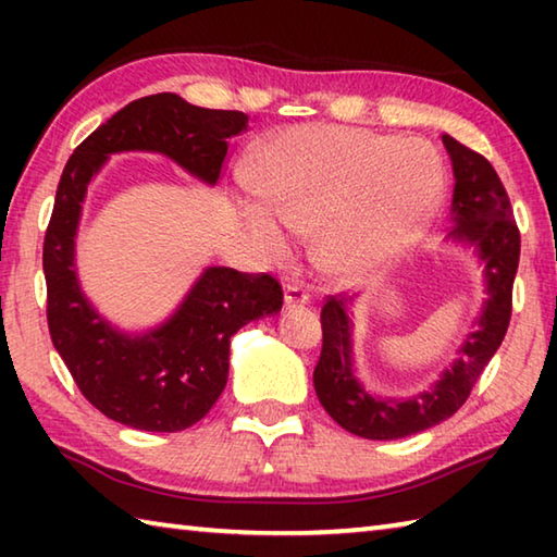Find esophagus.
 <instances>
[{"label":"esophagus","instance_id":"esophagus-1","mask_svg":"<svg viewBox=\"0 0 557 557\" xmlns=\"http://www.w3.org/2000/svg\"><path fill=\"white\" fill-rule=\"evenodd\" d=\"M309 301V292L305 289V285L301 282H287L285 285V305L292 307V305H307Z\"/></svg>","mask_w":557,"mask_h":557}]
</instances>
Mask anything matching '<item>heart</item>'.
Segmentation results:
<instances>
[{
  "label": "heart",
  "mask_w": 557,
  "mask_h": 557,
  "mask_svg": "<svg viewBox=\"0 0 557 557\" xmlns=\"http://www.w3.org/2000/svg\"><path fill=\"white\" fill-rule=\"evenodd\" d=\"M265 209L295 233H321L322 256L336 275L358 277L393 260L418 238L442 196V164L420 139L373 129L299 125L260 145L248 164ZM245 223L270 256L289 238L262 209Z\"/></svg>",
  "instance_id": "obj_1"
}]
</instances>
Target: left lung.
<instances>
[{
	"instance_id": "left-lung-1",
	"label": "left lung",
	"mask_w": 557,
	"mask_h": 557,
	"mask_svg": "<svg viewBox=\"0 0 557 557\" xmlns=\"http://www.w3.org/2000/svg\"><path fill=\"white\" fill-rule=\"evenodd\" d=\"M451 169H455L457 240L471 243L486 262L488 301L479 329L467 336L451 371L428 393L412 400H381L361 388L351 371V326L346 317V297L329 295L322 307V354L314 369L317 398L342 425L366 440H398L422 432L455 414L467 403L471 388L502 346L513 309V280L521 258V233L511 201L496 169L484 154L445 135Z\"/></svg>"
}]
</instances>
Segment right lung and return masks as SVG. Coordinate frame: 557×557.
I'll return each instance as SVG.
<instances>
[{"label": "right lung", "mask_w": 557, "mask_h": 557, "mask_svg": "<svg viewBox=\"0 0 557 557\" xmlns=\"http://www.w3.org/2000/svg\"><path fill=\"white\" fill-rule=\"evenodd\" d=\"M245 129V112L196 108L174 92H157L102 122L63 169L44 238L46 319L75 385L122 425L147 432L196 425L228 381L231 336L252 319L280 312L282 285L268 272L209 268L164 326L145 336L115 332L83 297L73 265L88 182L108 154L147 149L215 184L231 137Z\"/></svg>", "instance_id": "add662e5"}]
</instances>
